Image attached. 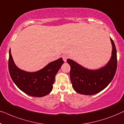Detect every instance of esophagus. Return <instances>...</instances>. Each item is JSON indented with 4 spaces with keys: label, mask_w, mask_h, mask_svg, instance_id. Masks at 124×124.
<instances>
[{
    "label": "esophagus",
    "mask_w": 124,
    "mask_h": 124,
    "mask_svg": "<svg viewBox=\"0 0 124 124\" xmlns=\"http://www.w3.org/2000/svg\"><path fill=\"white\" fill-rule=\"evenodd\" d=\"M62 58H63V61H64V62H66V61H67V59L68 58V56H67V55H63V56H62Z\"/></svg>",
    "instance_id": "34e87169"
}]
</instances>
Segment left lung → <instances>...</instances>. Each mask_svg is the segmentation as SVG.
Returning a JSON list of instances; mask_svg holds the SVG:
<instances>
[{
    "instance_id": "1",
    "label": "left lung",
    "mask_w": 124,
    "mask_h": 124,
    "mask_svg": "<svg viewBox=\"0 0 124 124\" xmlns=\"http://www.w3.org/2000/svg\"><path fill=\"white\" fill-rule=\"evenodd\" d=\"M112 45V56L105 66L98 70H89L68 59L70 66V77L74 90L80 94L92 95L98 93L108 86L116 73L117 52L115 43L110 39Z\"/></svg>"
}]
</instances>
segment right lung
<instances>
[{
  "mask_svg": "<svg viewBox=\"0 0 124 124\" xmlns=\"http://www.w3.org/2000/svg\"><path fill=\"white\" fill-rule=\"evenodd\" d=\"M62 58L36 72H27L16 66L9 52L8 69L11 79L20 90L33 97H42L52 91L55 75L63 63Z\"/></svg>",
  "mask_w": 124,
  "mask_h": 124,
  "instance_id": "right-lung-1",
  "label": "right lung"
}]
</instances>
